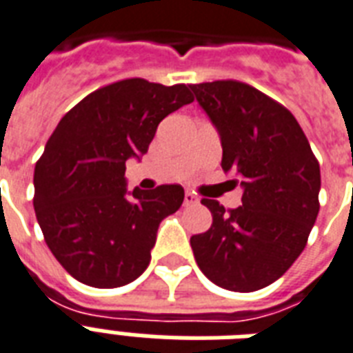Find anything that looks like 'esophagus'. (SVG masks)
Returning <instances> with one entry per match:
<instances>
[{"label": "esophagus", "instance_id": "1", "mask_svg": "<svg viewBox=\"0 0 353 353\" xmlns=\"http://www.w3.org/2000/svg\"><path fill=\"white\" fill-rule=\"evenodd\" d=\"M199 203V197L196 194H192V192H186L185 194V206H192V205H197Z\"/></svg>", "mask_w": 353, "mask_h": 353}]
</instances>
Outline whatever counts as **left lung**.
I'll return each mask as SVG.
<instances>
[{
	"label": "left lung",
	"mask_w": 353,
	"mask_h": 353,
	"mask_svg": "<svg viewBox=\"0 0 353 353\" xmlns=\"http://www.w3.org/2000/svg\"><path fill=\"white\" fill-rule=\"evenodd\" d=\"M221 136L225 172L243 205L201 199L212 226L190 237L197 266L214 285L256 292L279 279L305 250L319 214L321 170L292 112L236 79L190 85Z\"/></svg>",
	"instance_id": "8db88e82"
}]
</instances>
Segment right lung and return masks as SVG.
<instances>
[{
  "label": "right lung",
  "instance_id": "1",
  "mask_svg": "<svg viewBox=\"0 0 353 353\" xmlns=\"http://www.w3.org/2000/svg\"><path fill=\"white\" fill-rule=\"evenodd\" d=\"M194 101L185 83H110L61 117L34 170V210L59 265L83 285L117 288L150 263L159 223L185 190L161 185L127 196L125 161L148 150L157 125Z\"/></svg>",
  "mask_w": 353,
  "mask_h": 353
}]
</instances>
